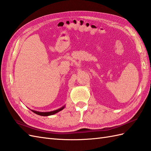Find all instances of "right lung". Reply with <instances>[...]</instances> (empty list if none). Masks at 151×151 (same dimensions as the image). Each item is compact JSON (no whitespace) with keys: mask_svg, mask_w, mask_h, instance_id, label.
<instances>
[{"mask_svg":"<svg viewBox=\"0 0 151 151\" xmlns=\"http://www.w3.org/2000/svg\"><path fill=\"white\" fill-rule=\"evenodd\" d=\"M65 107V106H63V107H61L60 108H59L56 110H54V111H49V112H40V111H35V110H32L31 109L32 112H34L35 113L37 114L38 115H41V116H50V115H52L54 114H56V113L59 112L61 111V110H63Z\"/></svg>","mask_w":151,"mask_h":151,"instance_id":"right-lung-1","label":"right lung"}]
</instances>
